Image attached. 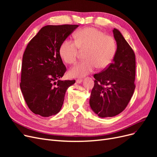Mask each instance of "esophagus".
Wrapping results in <instances>:
<instances>
[{"mask_svg": "<svg viewBox=\"0 0 157 157\" xmlns=\"http://www.w3.org/2000/svg\"><path fill=\"white\" fill-rule=\"evenodd\" d=\"M76 82H77V84H81L82 82V79H78L76 80Z\"/></svg>", "mask_w": 157, "mask_h": 157, "instance_id": "esophagus-1", "label": "esophagus"}]
</instances>
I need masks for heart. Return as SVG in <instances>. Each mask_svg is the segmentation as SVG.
I'll list each match as a JSON object with an SVG mask.
<instances>
[{"instance_id": "1", "label": "heart", "mask_w": 157, "mask_h": 157, "mask_svg": "<svg viewBox=\"0 0 157 157\" xmlns=\"http://www.w3.org/2000/svg\"><path fill=\"white\" fill-rule=\"evenodd\" d=\"M75 42L69 39L61 43L59 53L67 64L76 62L79 52H84V61L76 64L68 72L70 77L80 78L93 72L96 67L105 69L111 63L117 52L115 39L92 27L85 28L75 35Z\"/></svg>"}]
</instances>
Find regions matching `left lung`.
<instances>
[{"instance_id": "obj_1", "label": "left lung", "mask_w": 157, "mask_h": 157, "mask_svg": "<svg viewBox=\"0 0 157 157\" xmlns=\"http://www.w3.org/2000/svg\"><path fill=\"white\" fill-rule=\"evenodd\" d=\"M117 52L113 63L95 74L90 98L92 110L101 118L115 117L124 110L135 89L136 58L134 51L117 29L113 30Z\"/></svg>"}]
</instances>
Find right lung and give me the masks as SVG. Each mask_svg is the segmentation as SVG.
Returning <instances> with one entry per match:
<instances>
[{
    "mask_svg": "<svg viewBox=\"0 0 157 157\" xmlns=\"http://www.w3.org/2000/svg\"><path fill=\"white\" fill-rule=\"evenodd\" d=\"M78 25H46L27 44L22 59L20 88L30 110L48 117L58 113L66 90L75 80H62L66 67L59 50Z\"/></svg>",
    "mask_w": 157,
    "mask_h": 157,
    "instance_id": "obj_1",
    "label": "right lung"
}]
</instances>
